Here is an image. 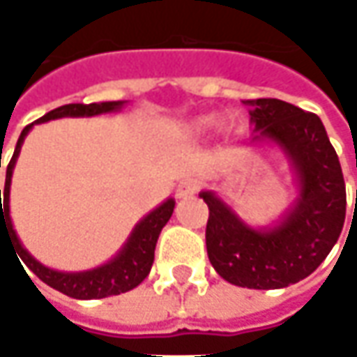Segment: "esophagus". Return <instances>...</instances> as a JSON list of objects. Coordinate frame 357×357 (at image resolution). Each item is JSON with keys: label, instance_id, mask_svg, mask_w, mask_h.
<instances>
[{"label": "esophagus", "instance_id": "esophagus-1", "mask_svg": "<svg viewBox=\"0 0 357 357\" xmlns=\"http://www.w3.org/2000/svg\"><path fill=\"white\" fill-rule=\"evenodd\" d=\"M200 190V183L196 179H181L178 183V190H176V196L179 200L181 198H192L194 194H198Z\"/></svg>", "mask_w": 357, "mask_h": 357}]
</instances>
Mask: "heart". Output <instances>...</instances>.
<instances>
[{
  "mask_svg": "<svg viewBox=\"0 0 357 357\" xmlns=\"http://www.w3.org/2000/svg\"><path fill=\"white\" fill-rule=\"evenodd\" d=\"M218 124V116L216 114H204V116H198L194 120L188 122V130L194 132V135H202L206 130H211Z\"/></svg>",
  "mask_w": 357,
  "mask_h": 357,
  "instance_id": "heart-1",
  "label": "heart"
}]
</instances>
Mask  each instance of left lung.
Returning a JSON list of instances; mask_svg holds the SVG:
<instances>
[{
  "label": "left lung",
  "instance_id": "left-lung-1",
  "mask_svg": "<svg viewBox=\"0 0 357 357\" xmlns=\"http://www.w3.org/2000/svg\"><path fill=\"white\" fill-rule=\"evenodd\" d=\"M245 104L251 106L253 141H270L290 159L298 198L275 227L253 229L214 192H200L211 211L206 249L212 268L227 282L275 290L312 274L337 243L345 220V181L317 114L274 98Z\"/></svg>",
  "mask_w": 357,
  "mask_h": 357
}]
</instances>
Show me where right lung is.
Wrapping results in <instances>:
<instances>
[{
  "instance_id": "1",
  "label": "right lung",
  "mask_w": 357,
  "mask_h": 357,
  "mask_svg": "<svg viewBox=\"0 0 357 357\" xmlns=\"http://www.w3.org/2000/svg\"><path fill=\"white\" fill-rule=\"evenodd\" d=\"M124 106V102H100V104H67V106H61V108H54L49 114H45L40 120L28 124L20 139H17L16 151L8 163V172H6V188H3V208H1L0 202V243H1V233H6L16 247V255H20V259L38 275L45 284H49L50 288L71 296V298H79V301H91V298H106V296H116V294H122V292H128L132 288H137L143 280H145L149 272H151V266H153V259H155V245L159 239V233L161 229L167 225V220L172 218L174 214V206H176V200L174 198H167L161 206H157L155 211H151L146 214L145 218L132 229L128 241L124 243V247L120 249V253L110 259L108 264L100 266V268H93V270H87V272H56V270H50L47 266H43L40 261H36L17 239L16 231H14V225H12V216H10V185H12V174H14V167H16L17 155H20V149L22 143L26 139V135L30 132V128L34 124H40V122H49L54 118H65V116H98V114H108L116 112ZM1 161V155H0ZM1 165V163H0ZM1 198V190H0ZM22 266V264H20ZM30 278V275H28Z\"/></svg>"
}]
</instances>
